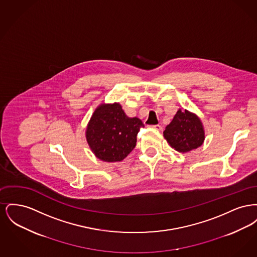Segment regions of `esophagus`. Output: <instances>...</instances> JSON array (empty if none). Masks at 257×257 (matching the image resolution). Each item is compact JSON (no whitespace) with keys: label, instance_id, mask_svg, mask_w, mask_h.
Listing matches in <instances>:
<instances>
[{"label":"esophagus","instance_id":"1","mask_svg":"<svg viewBox=\"0 0 257 257\" xmlns=\"http://www.w3.org/2000/svg\"><path fill=\"white\" fill-rule=\"evenodd\" d=\"M150 127L154 128V129H156V130H161V129H162V126L159 125V124H156V125H151Z\"/></svg>","mask_w":257,"mask_h":257}]
</instances>
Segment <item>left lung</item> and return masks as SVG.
<instances>
[{
  "label": "left lung",
  "instance_id": "left-lung-1",
  "mask_svg": "<svg viewBox=\"0 0 257 257\" xmlns=\"http://www.w3.org/2000/svg\"><path fill=\"white\" fill-rule=\"evenodd\" d=\"M164 137L178 152H189L203 144L204 130L196 114L188 110H177L164 131Z\"/></svg>",
  "mask_w": 257,
  "mask_h": 257
}]
</instances>
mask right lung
I'll return each mask as SVG.
<instances>
[{
	"mask_svg": "<svg viewBox=\"0 0 257 257\" xmlns=\"http://www.w3.org/2000/svg\"><path fill=\"white\" fill-rule=\"evenodd\" d=\"M144 127L140 118L128 117L118 103L102 104L87 125L86 141L98 159L119 162L134 149Z\"/></svg>",
	"mask_w": 257,
	"mask_h": 257,
	"instance_id": "add662e5",
	"label": "right lung"
}]
</instances>
